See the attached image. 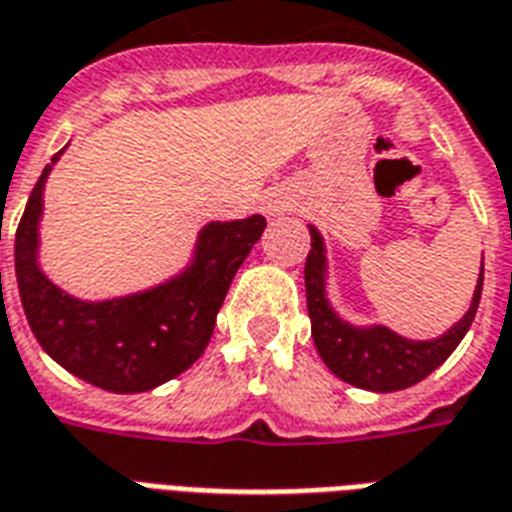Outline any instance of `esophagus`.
Here are the masks:
<instances>
[{"label":"esophagus","mask_w":512,"mask_h":512,"mask_svg":"<svg viewBox=\"0 0 512 512\" xmlns=\"http://www.w3.org/2000/svg\"><path fill=\"white\" fill-rule=\"evenodd\" d=\"M282 208H285V203H282V200H279V198L266 200V211H268V214H276V211H282Z\"/></svg>","instance_id":"1"}]
</instances>
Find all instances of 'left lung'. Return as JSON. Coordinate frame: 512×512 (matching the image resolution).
<instances>
[{
	"label": "left lung",
	"instance_id": "left-lung-1",
	"mask_svg": "<svg viewBox=\"0 0 512 512\" xmlns=\"http://www.w3.org/2000/svg\"><path fill=\"white\" fill-rule=\"evenodd\" d=\"M309 233H312V249L306 257L304 279L312 339L323 363L339 380L363 391L393 393L426 380L437 366L448 361L450 352L467 336L478 312L480 293H483V263H480L472 304L464 317L437 339H407L385 325H352L333 312L325 295V276H328L325 241L314 225H309Z\"/></svg>",
	"mask_w": 512,
	"mask_h": 512
}]
</instances>
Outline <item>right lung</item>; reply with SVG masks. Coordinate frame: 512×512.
I'll list each match as a JSON object with an SVG mask.
<instances>
[{
	"label": "right lung",
	"mask_w": 512,
	"mask_h": 512,
	"mask_svg": "<svg viewBox=\"0 0 512 512\" xmlns=\"http://www.w3.org/2000/svg\"><path fill=\"white\" fill-rule=\"evenodd\" d=\"M62 154L45 165L15 230V279L29 328L59 366L102 391H154L203 355L219 306L263 236L266 217L208 222L181 274L140 293L83 301L56 287L37 260L43 189Z\"/></svg>",
	"instance_id": "add662e5"
}]
</instances>
